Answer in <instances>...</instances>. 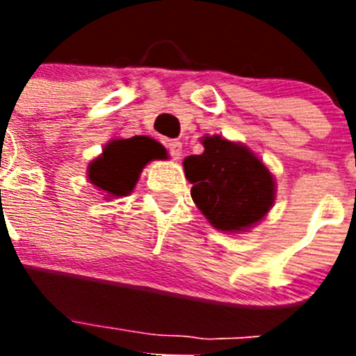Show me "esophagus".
Masks as SVG:
<instances>
[{"instance_id":"esophagus-1","label":"esophagus","mask_w":356,"mask_h":356,"mask_svg":"<svg viewBox=\"0 0 356 356\" xmlns=\"http://www.w3.org/2000/svg\"><path fill=\"white\" fill-rule=\"evenodd\" d=\"M165 147H168L169 155L175 160H178L181 156V143L180 140H163Z\"/></svg>"}]
</instances>
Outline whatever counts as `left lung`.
Wrapping results in <instances>:
<instances>
[{
    "mask_svg": "<svg viewBox=\"0 0 356 356\" xmlns=\"http://www.w3.org/2000/svg\"><path fill=\"white\" fill-rule=\"evenodd\" d=\"M201 155L184 160L197 209L222 232H238L259 222L275 203L269 169L248 147L219 135L205 137Z\"/></svg>",
    "mask_w": 356,
    "mask_h": 356,
    "instance_id": "left-lung-1",
    "label": "left lung"
}]
</instances>
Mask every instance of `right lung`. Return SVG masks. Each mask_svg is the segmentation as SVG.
Returning a JSON list of instances; mask_svg holds the SVG:
<instances>
[{
    "label": "right lung",
    "mask_w": 356,
    "mask_h": 356,
    "mask_svg": "<svg viewBox=\"0 0 356 356\" xmlns=\"http://www.w3.org/2000/svg\"><path fill=\"white\" fill-rule=\"evenodd\" d=\"M163 155L165 149L149 137L112 140L89 165V180L110 196H127L134 191L144 165Z\"/></svg>",
    "instance_id": "add662e5"
}]
</instances>
